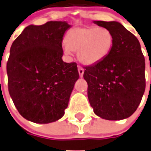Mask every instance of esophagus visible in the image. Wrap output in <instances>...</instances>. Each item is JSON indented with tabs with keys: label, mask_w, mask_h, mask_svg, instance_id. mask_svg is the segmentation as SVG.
<instances>
[{
	"label": "esophagus",
	"mask_w": 151,
	"mask_h": 151,
	"mask_svg": "<svg viewBox=\"0 0 151 151\" xmlns=\"http://www.w3.org/2000/svg\"><path fill=\"white\" fill-rule=\"evenodd\" d=\"M78 73H79L80 77H81V78H82V77H83V75H84V69H83L82 67H78Z\"/></svg>",
	"instance_id": "obj_1"
}]
</instances>
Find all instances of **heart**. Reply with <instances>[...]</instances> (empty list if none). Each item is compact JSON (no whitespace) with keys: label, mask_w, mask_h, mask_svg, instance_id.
I'll use <instances>...</instances> for the list:
<instances>
[{"label":"heart","mask_w":151,"mask_h":151,"mask_svg":"<svg viewBox=\"0 0 151 151\" xmlns=\"http://www.w3.org/2000/svg\"><path fill=\"white\" fill-rule=\"evenodd\" d=\"M63 51L71 55L78 52V58L84 65L100 63L110 53L113 35L109 29L98 26H78L70 29L65 37Z\"/></svg>","instance_id":"obj_1"}]
</instances>
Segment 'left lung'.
<instances>
[{
  "label": "left lung",
  "instance_id": "1",
  "mask_svg": "<svg viewBox=\"0 0 151 151\" xmlns=\"http://www.w3.org/2000/svg\"><path fill=\"white\" fill-rule=\"evenodd\" d=\"M93 22L109 29L114 42L106 58L85 67L88 100L101 119H124L135 112L145 91V59L140 44L119 22Z\"/></svg>",
  "mask_w": 151,
  "mask_h": 151
}]
</instances>
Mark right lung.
Here are the masks:
<instances>
[{"instance_id":"right-lung-1","label":"right lung","mask_w":151,"mask_h":151,"mask_svg":"<svg viewBox=\"0 0 151 151\" xmlns=\"http://www.w3.org/2000/svg\"><path fill=\"white\" fill-rule=\"evenodd\" d=\"M67 22L30 24L13 42L7 63L8 91L21 116L35 123L56 122L64 115L76 81V63L62 60Z\"/></svg>"}]
</instances>
